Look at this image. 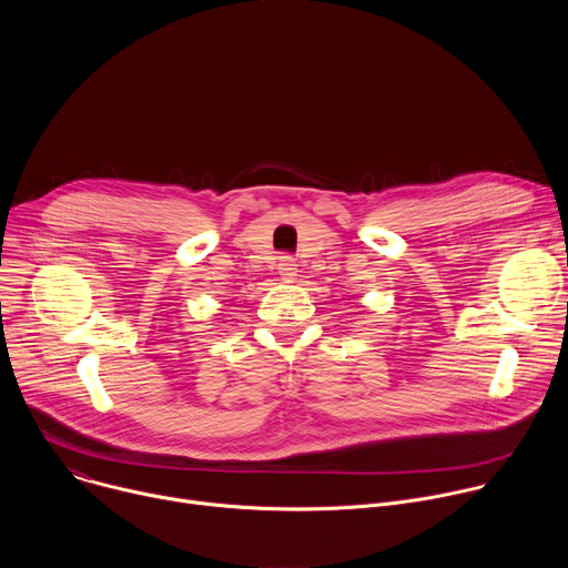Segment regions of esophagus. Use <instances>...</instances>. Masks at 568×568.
Listing matches in <instances>:
<instances>
[{
    "label": "esophagus",
    "instance_id": "obj_1",
    "mask_svg": "<svg viewBox=\"0 0 568 568\" xmlns=\"http://www.w3.org/2000/svg\"><path fill=\"white\" fill-rule=\"evenodd\" d=\"M296 272H298V267H296V261L292 256H281L278 258V274H281L283 281H287V283L294 281Z\"/></svg>",
    "mask_w": 568,
    "mask_h": 568
}]
</instances>
